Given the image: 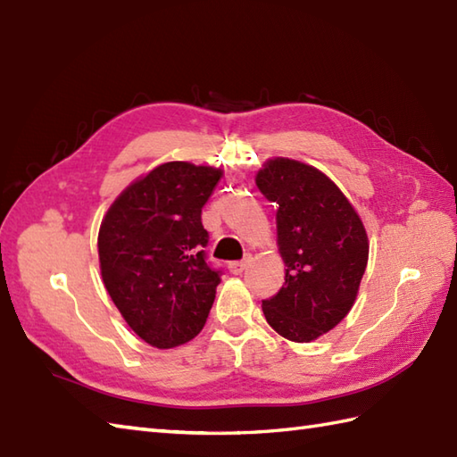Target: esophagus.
Returning <instances> with one entry per match:
<instances>
[{
    "mask_svg": "<svg viewBox=\"0 0 457 457\" xmlns=\"http://www.w3.org/2000/svg\"><path fill=\"white\" fill-rule=\"evenodd\" d=\"M228 270H230V273H235V276H238V273H242V271L246 270V260L230 262V263H228Z\"/></svg>",
    "mask_w": 457,
    "mask_h": 457,
    "instance_id": "obj_1",
    "label": "esophagus"
}]
</instances>
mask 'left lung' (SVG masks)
<instances>
[{"label":"left lung","instance_id":"8db88e82","mask_svg":"<svg viewBox=\"0 0 457 457\" xmlns=\"http://www.w3.org/2000/svg\"><path fill=\"white\" fill-rule=\"evenodd\" d=\"M256 186L276 203L278 246L286 283L262 301L270 327L293 342H311L350 312L368 266V235L356 209L317 168L268 160Z\"/></svg>","mask_w":457,"mask_h":457}]
</instances>
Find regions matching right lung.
Returning <instances> with one entry per match:
<instances>
[{"label":"right lung","mask_w":457,"mask_h":457,"mask_svg":"<svg viewBox=\"0 0 457 457\" xmlns=\"http://www.w3.org/2000/svg\"><path fill=\"white\" fill-rule=\"evenodd\" d=\"M222 171L166 162L130 184L101 220L105 289L127 324L166 350L195 338L215 301L220 270L207 262L201 209Z\"/></svg>","instance_id":"obj_1"}]
</instances>
